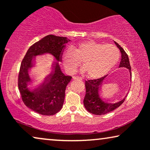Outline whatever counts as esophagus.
Here are the masks:
<instances>
[{"instance_id": "obj_1", "label": "esophagus", "mask_w": 150, "mask_h": 150, "mask_svg": "<svg viewBox=\"0 0 150 150\" xmlns=\"http://www.w3.org/2000/svg\"><path fill=\"white\" fill-rule=\"evenodd\" d=\"M72 79L73 80H81V78H79V76H73Z\"/></svg>"}]
</instances>
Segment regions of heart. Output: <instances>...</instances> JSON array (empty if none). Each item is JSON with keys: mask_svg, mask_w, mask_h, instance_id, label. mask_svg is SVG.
Wrapping results in <instances>:
<instances>
[{"mask_svg": "<svg viewBox=\"0 0 150 150\" xmlns=\"http://www.w3.org/2000/svg\"><path fill=\"white\" fill-rule=\"evenodd\" d=\"M120 52L115 46L85 41L67 48L62 55L63 67L69 74L76 71L81 61L83 68L82 73H87L89 79H99L109 72L117 63Z\"/></svg>", "mask_w": 150, "mask_h": 150, "instance_id": "1", "label": "heart"}]
</instances>
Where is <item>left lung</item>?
<instances>
[{
	"label": "left lung",
	"mask_w": 150,
	"mask_h": 150,
	"mask_svg": "<svg viewBox=\"0 0 150 150\" xmlns=\"http://www.w3.org/2000/svg\"><path fill=\"white\" fill-rule=\"evenodd\" d=\"M115 44L117 47L120 49L121 54H122V59H121L120 64L119 67H126L129 69L130 72V79L132 78V74H131V67L129 62V59L128 54L125 52L124 49L119 45L117 43L115 42ZM107 75L100 78L98 79L95 80H89L85 82L86 87V94L84 98L83 103L84 106L88 112H91L92 114L101 115H105L112 110L118 108L121 104L124 102L125 98L127 95L123 98L122 100L115 103H110L104 101V98L101 97V93L102 92V85H103L104 81Z\"/></svg>",
	"instance_id": "left-lung-1"
}]
</instances>
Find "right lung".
I'll return each instance as SVG.
<instances>
[{
  "label": "right lung",
  "mask_w": 150,
  "mask_h": 150,
  "mask_svg": "<svg viewBox=\"0 0 150 150\" xmlns=\"http://www.w3.org/2000/svg\"><path fill=\"white\" fill-rule=\"evenodd\" d=\"M65 37L48 35L35 43L28 48L20 65L18 76L19 88L22 101L28 108L43 115H53L61 109L65 99V91L71 76H65L59 65L65 44L69 42ZM51 54L55 62L51 72L42 83L34 88L28 87L33 82L29 71L35 67V57Z\"/></svg>",
  "instance_id": "obj_1"
}]
</instances>
